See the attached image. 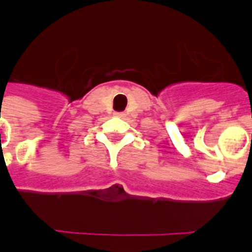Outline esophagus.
I'll return each mask as SVG.
<instances>
[{
  "mask_svg": "<svg viewBox=\"0 0 252 252\" xmlns=\"http://www.w3.org/2000/svg\"><path fill=\"white\" fill-rule=\"evenodd\" d=\"M116 116H119V117H122V116H124V113H122V112H117V113H116Z\"/></svg>",
  "mask_w": 252,
  "mask_h": 252,
  "instance_id": "34e87169",
  "label": "esophagus"
}]
</instances>
